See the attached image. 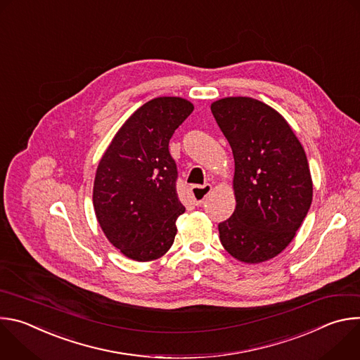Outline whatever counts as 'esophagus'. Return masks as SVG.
<instances>
[{"label": "esophagus", "mask_w": 360, "mask_h": 360, "mask_svg": "<svg viewBox=\"0 0 360 360\" xmlns=\"http://www.w3.org/2000/svg\"><path fill=\"white\" fill-rule=\"evenodd\" d=\"M211 191H212V185H210V184L202 185V186H199V185L192 186L191 188V193H192L195 205H200L205 200V198L210 195Z\"/></svg>", "instance_id": "obj_1"}]
</instances>
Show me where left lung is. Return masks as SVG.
Listing matches in <instances>:
<instances>
[{
    "label": "left lung",
    "mask_w": 360,
    "mask_h": 360,
    "mask_svg": "<svg viewBox=\"0 0 360 360\" xmlns=\"http://www.w3.org/2000/svg\"><path fill=\"white\" fill-rule=\"evenodd\" d=\"M211 111L235 160L236 208L218 225L221 243L240 262H265L292 242L311 208L306 153L285 118L258 99L224 98Z\"/></svg>",
    "instance_id": "1"
}]
</instances>
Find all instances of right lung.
Segmentation results:
<instances>
[{"mask_svg":"<svg viewBox=\"0 0 360 360\" xmlns=\"http://www.w3.org/2000/svg\"><path fill=\"white\" fill-rule=\"evenodd\" d=\"M192 111L191 102L178 96L148 101L127 120L99 161L95 215L108 240L129 259H158L174 243L175 222L185 207L168 146Z\"/></svg>","mask_w":360,"mask_h":360,"instance_id":"right-lung-1","label":"right lung"}]
</instances>
